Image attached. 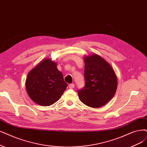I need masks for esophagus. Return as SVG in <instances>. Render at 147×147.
I'll return each mask as SVG.
<instances>
[{"label":"esophagus","mask_w":147,"mask_h":147,"mask_svg":"<svg viewBox=\"0 0 147 147\" xmlns=\"http://www.w3.org/2000/svg\"><path fill=\"white\" fill-rule=\"evenodd\" d=\"M68 87H69V88H70V89H73V88L74 87V84H69V85H68Z\"/></svg>","instance_id":"obj_1"}]
</instances>
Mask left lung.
<instances>
[{"instance_id": "1", "label": "left lung", "mask_w": 147, "mask_h": 147, "mask_svg": "<svg viewBox=\"0 0 147 147\" xmlns=\"http://www.w3.org/2000/svg\"><path fill=\"white\" fill-rule=\"evenodd\" d=\"M84 87L78 90L80 101L90 107L105 105L115 95L117 78L110 64L98 54L85 56Z\"/></svg>"}]
</instances>
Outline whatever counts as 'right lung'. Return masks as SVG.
I'll use <instances>...</instances> for the list:
<instances>
[{
    "label": "right lung",
    "mask_w": 147,
    "mask_h": 147,
    "mask_svg": "<svg viewBox=\"0 0 147 147\" xmlns=\"http://www.w3.org/2000/svg\"><path fill=\"white\" fill-rule=\"evenodd\" d=\"M57 63L45 59L32 68L26 77L25 86L31 99L41 106H50L57 102L67 87Z\"/></svg>",
    "instance_id": "right-lung-1"
}]
</instances>
